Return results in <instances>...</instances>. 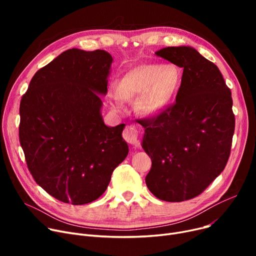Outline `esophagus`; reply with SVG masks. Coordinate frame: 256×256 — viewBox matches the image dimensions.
Segmentation results:
<instances>
[{
  "mask_svg": "<svg viewBox=\"0 0 256 256\" xmlns=\"http://www.w3.org/2000/svg\"><path fill=\"white\" fill-rule=\"evenodd\" d=\"M124 138L130 144H132L134 146H138L140 144L139 132L135 126H128L126 128Z\"/></svg>",
  "mask_w": 256,
  "mask_h": 256,
  "instance_id": "1",
  "label": "esophagus"
}]
</instances>
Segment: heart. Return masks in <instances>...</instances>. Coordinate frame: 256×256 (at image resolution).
Here are the masks:
<instances>
[{"label":"heart","mask_w":256,"mask_h":256,"mask_svg":"<svg viewBox=\"0 0 256 256\" xmlns=\"http://www.w3.org/2000/svg\"><path fill=\"white\" fill-rule=\"evenodd\" d=\"M180 72L173 64H146L128 72L119 85L112 83L110 96L114 109L122 110L124 100L136 98V110L154 116L170 104L180 87Z\"/></svg>","instance_id":"b5f03b06"}]
</instances>
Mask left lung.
I'll list each match as a JSON object with an SVG mask.
<instances>
[{"instance_id": "8db88e82", "label": "left lung", "mask_w": 256, "mask_h": 256, "mask_svg": "<svg viewBox=\"0 0 256 256\" xmlns=\"http://www.w3.org/2000/svg\"><path fill=\"white\" fill-rule=\"evenodd\" d=\"M156 55L184 72L176 102L141 120L142 147L152 163L145 182L156 198L180 202L202 193L226 166L234 132L232 92L218 67L192 46Z\"/></svg>"}]
</instances>
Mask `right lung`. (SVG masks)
I'll list each match as a JSON object with an SVG mask.
<instances>
[{
    "instance_id": "obj_1",
    "label": "right lung",
    "mask_w": 256,
    "mask_h": 256,
    "mask_svg": "<svg viewBox=\"0 0 256 256\" xmlns=\"http://www.w3.org/2000/svg\"><path fill=\"white\" fill-rule=\"evenodd\" d=\"M109 52L72 48L32 78L20 106V142L35 182L65 204H86L106 190L126 158L124 124H104Z\"/></svg>"
}]
</instances>
